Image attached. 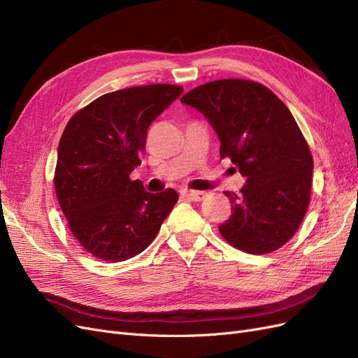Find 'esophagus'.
Returning a JSON list of instances; mask_svg holds the SVG:
<instances>
[{
  "mask_svg": "<svg viewBox=\"0 0 358 358\" xmlns=\"http://www.w3.org/2000/svg\"><path fill=\"white\" fill-rule=\"evenodd\" d=\"M180 196L187 197L192 201H201L206 197L204 191H192V189H180Z\"/></svg>",
  "mask_w": 358,
  "mask_h": 358,
  "instance_id": "1",
  "label": "esophagus"
}]
</instances>
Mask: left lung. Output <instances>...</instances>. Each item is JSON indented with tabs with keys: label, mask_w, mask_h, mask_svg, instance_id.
Instances as JSON below:
<instances>
[{
	"label": "left lung",
	"mask_w": 358,
	"mask_h": 358,
	"mask_svg": "<svg viewBox=\"0 0 358 358\" xmlns=\"http://www.w3.org/2000/svg\"><path fill=\"white\" fill-rule=\"evenodd\" d=\"M180 103L197 109L246 178L230 199L231 216L220 225L224 239L249 254L285 245L305 218L313 161L294 116L264 85L222 79L187 92Z\"/></svg>",
	"instance_id": "1"
}]
</instances>
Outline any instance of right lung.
I'll return each instance as SVG.
<instances>
[{
	"label": "right lung",
	"instance_id": "right-lung-1",
	"mask_svg": "<svg viewBox=\"0 0 358 358\" xmlns=\"http://www.w3.org/2000/svg\"><path fill=\"white\" fill-rule=\"evenodd\" d=\"M182 92L176 85H148L104 94L64 129L57 197L73 236L103 262L143 252L179 199L175 189L148 192L129 173L142 162L149 125Z\"/></svg>",
	"mask_w": 358,
	"mask_h": 358
}]
</instances>
